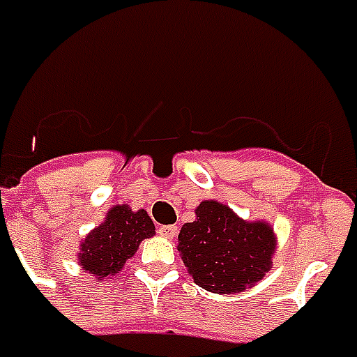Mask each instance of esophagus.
Here are the masks:
<instances>
[{
	"instance_id": "esophagus-1",
	"label": "esophagus",
	"mask_w": 357,
	"mask_h": 357,
	"mask_svg": "<svg viewBox=\"0 0 357 357\" xmlns=\"http://www.w3.org/2000/svg\"><path fill=\"white\" fill-rule=\"evenodd\" d=\"M176 232H178V228L175 225H162V227H158V234H160L162 238L173 239L176 236Z\"/></svg>"
}]
</instances>
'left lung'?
Segmentation results:
<instances>
[{
  "instance_id": "left-lung-1",
  "label": "left lung",
  "mask_w": 357,
  "mask_h": 357,
  "mask_svg": "<svg viewBox=\"0 0 357 357\" xmlns=\"http://www.w3.org/2000/svg\"><path fill=\"white\" fill-rule=\"evenodd\" d=\"M195 221L178 234V252L197 286L212 293H241L273 265L276 238L265 221H243L218 201H202Z\"/></svg>"
}]
</instances>
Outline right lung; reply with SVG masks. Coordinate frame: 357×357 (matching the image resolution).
Masks as SVG:
<instances>
[{"instance_id": "right-lung-1", "label": "right lung", "mask_w": 357, "mask_h": 357, "mask_svg": "<svg viewBox=\"0 0 357 357\" xmlns=\"http://www.w3.org/2000/svg\"><path fill=\"white\" fill-rule=\"evenodd\" d=\"M155 234V223L145 210L132 212L127 204L108 210L107 218L82 239L79 264L82 269L102 280L116 275L132 258L144 239Z\"/></svg>"}]
</instances>
